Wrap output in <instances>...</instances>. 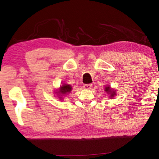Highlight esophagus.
I'll use <instances>...</instances> for the list:
<instances>
[{
	"label": "esophagus",
	"mask_w": 159,
	"mask_h": 159,
	"mask_svg": "<svg viewBox=\"0 0 159 159\" xmlns=\"http://www.w3.org/2000/svg\"><path fill=\"white\" fill-rule=\"evenodd\" d=\"M92 87V84H85V85H83L84 89H91Z\"/></svg>",
	"instance_id": "34e87169"
}]
</instances>
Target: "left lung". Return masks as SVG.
<instances>
[{
	"label": "left lung",
	"instance_id": "8db88e82",
	"mask_svg": "<svg viewBox=\"0 0 159 159\" xmlns=\"http://www.w3.org/2000/svg\"><path fill=\"white\" fill-rule=\"evenodd\" d=\"M105 92L107 93L109 97L111 98H113L114 97L116 96V90L114 89L111 88L110 86H106L105 88Z\"/></svg>",
	"mask_w": 159,
	"mask_h": 159
}]
</instances>
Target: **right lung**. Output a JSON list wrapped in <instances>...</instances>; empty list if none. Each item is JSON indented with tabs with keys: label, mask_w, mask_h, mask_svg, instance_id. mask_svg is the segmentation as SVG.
<instances>
[{
	"label": "right lung",
	"mask_w": 159,
	"mask_h": 159,
	"mask_svg": "<svg viewBox=\"0 0 159 159\" xmlns=\"http://www.w3.org/2000/svg\"><path fill=\"white\" fill-rule=\"evenodd\" d=\"M72 88L69 84H63V85L60 86L58 89L55 91V94L58 96L60 101H63L64 99V96H67L68 94H70Z\"/></svg>",
	"instance_id": "add662e5"
}]
</instances>
